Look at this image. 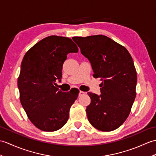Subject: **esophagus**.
Returning <instances> with one entry per match:
<instances>
[{"instance_id": "esophagus-1", "label": "esophagus", "mask_w": 156, "mask_h": 156, "mask_svg": "<svg viewBox=\"0 0 156 156\" xmlns=\"http://www.w3.org/2000/svg\"><path fill=\"white\" fill-rule=\"evenodd\" d=\"M86 94V92H83V91H80V92H79V96H83V95H85Z\"/></svg>"}]
</instances>
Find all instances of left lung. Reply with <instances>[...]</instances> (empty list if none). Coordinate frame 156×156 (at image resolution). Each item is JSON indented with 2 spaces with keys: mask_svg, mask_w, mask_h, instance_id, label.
Returning <instances> with one entry per match:
<instances>
[{
  "mask_svg": "<svg viewBox=\"0 0 156 156\" xmlns=\"http://www.w3.org/2000/svg\"><path fill=\"white\" fill-rule=\"evenodd\" d=\"M82 55L91 63L93 76L100 78V95L88 92V121L102 132L118 128L127 119L136 96L137 73L124 46L104 35L74 37Z\"/></svg>",
  "mask_w": 156,
  "mask_h": 156,
  "instance_id": "obj_1",
  "label": "left lung"
}]
</instances>
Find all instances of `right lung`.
I'll use <instances>...</instances> for the list:
<instances>
[{"label":"right lung","mask_w":156,"mask_h":156,"mask_svg":"<svg viewBox=\"0 0 156 156\" xmlns=\"http://www.w3.org/2000/svg\"><path fill=\"white\" fill-rule=\"evenodd\" d=\"M78 52L70 38L53 35L34 44L22 61L18 78L20 103L30 122L42 131H56L69 118L79 90L64 92L54 84L62 78L67 54Z\"/></svg>","instance_id":"obj_1"}]
</instances>
